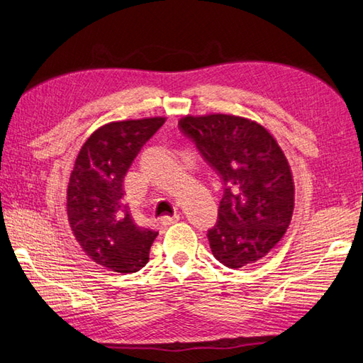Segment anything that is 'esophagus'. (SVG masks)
Listing matches in <instances>:
<instances>
[{
	"label": "esophagus",
	"instance_id": "1",
	"mask_svg": "<svg viewBox=\"0 0 363 363\" xmlns=\"http://www.w3.org/2000/svg\"><path fill=\"white\" fill-rule=\"evenodd\" d=\"M179 214H173V216H164V217H162V223L163 225H171V223H174V222H177L179 220Z\"/></svg>",
	"mask_w": 363,
	"mask_h": 363
}]
</instances>
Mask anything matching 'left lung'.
<instances>
[{"label":"left lung","instance_id":"8db88e82","mask_svg":"<svg viewBox=\"0 0 363 363\" xmlns=\"http://www.w3.org/2000/svg\"><path fill=\"white\" fill-rule=\"evenodd\" d=\"M179 128L219 174V219L208 230L213 255L238 269L265 257L292 220V171L273 135L250 118L232 114L186 116Z\"/></svg>","mask_w":363,"mask_h":363}]
</instances>
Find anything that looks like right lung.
Here are the masks:
<instances>
[{
    "instance_id": "1",
    "label": "right lung",
    "mask_w": 363,
    "mask_h": 363,
    "mask_svg": "<svg viewBox=\"0 0 363 363\" xmlns=\"http://www.w3.org/2000/svg\"><path fill=\"white\" fill-rule=\"evenodd\" d=\"M164 117L109 122L82 144L67 189L71 232L85 255L116 273H136L159 232L136 222L125 203L123 179Z\"/></svg>"
}]
</instances>
